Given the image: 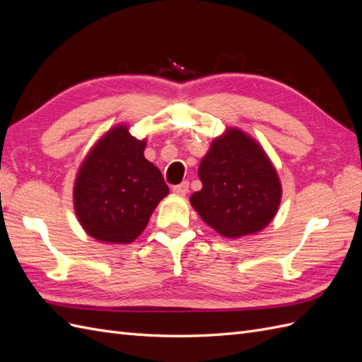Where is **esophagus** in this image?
Segmentation results:
<instances>
[{
	"mask_svg": "<svg viewBox=\"0 0 362 362\" xmlns=\"http://www.w3.org/2000/svg\"><path fill=\"white\" fill-rule=\"evenodd\" d=\"M172 192L175 193V194H180V196H184L185 193L189 192V182L187 181H182L181 184H178V185H173V189H172Z\"/></svg>",
	"mask_w": 362,
	"mask_h": 362,
	"instance_id": "1",
	"label": "esophagus"
}]
</instances>
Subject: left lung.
Here are the masks:
<instances>
[{"mask_svg": "<svg viewBox=\"0 0 362 362\" xmlns=\"http://www.w3.org/2000/svg\"><path fill=\"white\" fill-rule=\"evenodd\" d=\"M202 189L190 202L202 221L228 238L255 234L275 217L281 182L266 152L240 129L214 139L199 164Z\"/></svg>", "mask_w": 362, "mask_h": 362, "instance_id": "1", "label": "left lung"}]
</instances>
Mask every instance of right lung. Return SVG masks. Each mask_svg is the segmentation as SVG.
<instances>
[{"label": "right lung", "instance_id": "1", "mask_svg": "<svg viewBox=\"0 0 362 362\" xmlns=\"http://www.w3.org/2000/svg\"><path fill=\"white\" fill-rule=\"evenodd\" d=\"M145 145L119 125L81 164L74 187L75 213L84 231L100 242H133L169 193L160 169L144 157Z\"/></svg>", "mask_w": 362, "mask_h": 362}]
</instances>
